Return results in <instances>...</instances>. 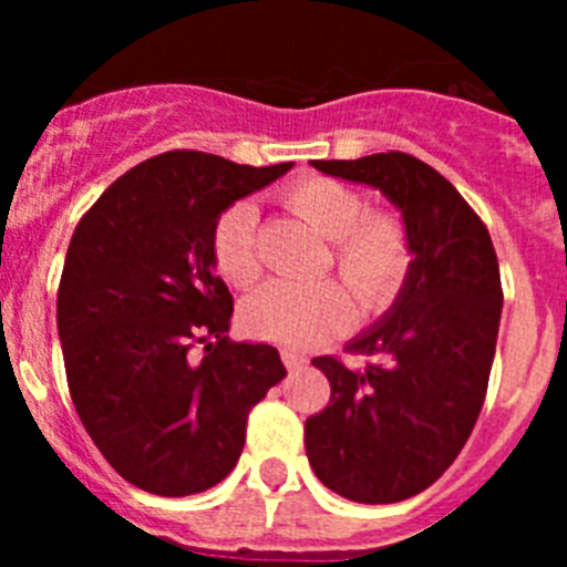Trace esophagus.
<instances>
[{
  "mask_svg": "<svg viewBox=\"0 0 567 567\" xmlns=\"http://www.w3.org/2000/svg\"><path fill=\"white\" fill-rule=\"evenodd\" d=\"M280 358H284V363H287L289 372H295V369H303V365H307V358L298 352H292V349H284V352H280Z\"/></svg>",
  "mask_w": 567,
  "mask_h": 567,
  "instance_id": "34e87169",
  "label": "esophagus"
}]
</instances>
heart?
Masks as SVG:
<instances>
[{
	"instance_id": "b5f03b06",
	"label": "heart",
	"mask_w": 567,
	"mask_h": 567,
	"mask_svg": "<svg viewBox=\"0 0 567 567\" xmlns=\"http://www.w3.org/2000/svg\"><path fill=\"white\" fill-rule=\"evenodd\" d=\"M287 204L323 238L346 284L365 309L394 298L409 269V240L392 215L365 213L363 195L332 178H303L287 189ZM255 207L235 202L218 215L209 238L215 272L229 287H252L260 275L255 252ZM358 320V303L343 284L323 280L312 287L269 284L240 307V327L252 338L280 346H318L338 338Z\"/></svg>"
}]
</instances>
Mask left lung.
I'll use <instances>...</instances> for the list:
<instances>
[{"label":"left lung","mask_w":567,"mask_h":567,"mask_svg":"<svg viewBox=\"0 0 567 567\" xmlns=\"http://www.w3.org/2000/svg\"><path fill=\"white\" fill-rule=\"evenodd\" d=\"M312 167L380 189L400 213L412 264L392 307L349 343L374 363L312 360L332 398L307 420V457L340 497L400 503L443 477L480 417L503 315L497 255L463 195L414 155Z\"/></svg>","instance_id":"1"}]
</instances>
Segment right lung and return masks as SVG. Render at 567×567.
I'll use <instances>...</instances> for the list:
<instances>
[{
    "instance_id": "right-lung-1",
    "label": "right lung",
    "mask_w": 567,
    "mask_h": 567,
    "mask_svg": "<svg viewBox=\"0 0 567 567\" xmlns=\"http://www.w3.org/2000/svg\"><path fill=\"white\" fill-rule=\"evenodd\" d=\"M292 169L173 150L110 184L79 221L56 323L70 398L127 483L187 497L221 483L247 417L287 378L269 343L227 338L233 295L215 275L213 227L229 204ZM207 342L193 361L188 346Z\"/></svg>"
}]
</instances>
